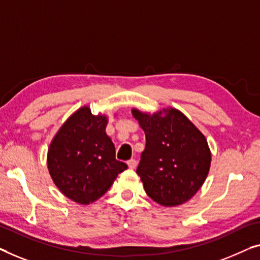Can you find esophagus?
Returning <instances> with one entry per match:
<instances>
[{"instance_id": "1", "label": "esophagus", "mask_w": 260, "mask_h": 260, "mask_svg": "<svg viewBox=\"0 0 260 260\" xmlns=\"http://www.w3.org/2000/svg\"><path fill=\"white\" fill-rule=\"evenodd\" d=\"M127 165H128V167L131 168V169H134L135 167H137V161L134 160V158H131V160L127 162Z\"/></svg>"}]
</instances>
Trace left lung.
<instances>
[{
    "mask_svg": "<svg viewBox=\"0 0 260 260\" xmlns=\"http://www.w3.org/2000/svg\"><path fill=\"white\" fill-rule=\"evenodd\" d=\"M145 132L146 148L137 174L150 199L162 207L188 202L207 179L211 152L207 139L181 111L153 114L132 110Z\"/></svg>",
    "mask_w": 260,
    "mask_h": 260,
    "instance_id": "1",
    "label": "left lung"
}]
</instances>
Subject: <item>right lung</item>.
<instances>
[{
  "label": "right lung",
  "instance_id": "add662e5",
  "mask_svg": "<svg viewBox=\"0 0 260 260\" xmlns=\"http://www.w3.org/2000/svg\"><path fill=\"white\" fill-rule=\"evenodd\" d=\"M105 114L93 115L88 106L77 110L63 123L48 150L50 176L61 193L86 205L105 193L127 165L115 158L106 134Z\"/></svg>",
  "mask_w": 260,
  "mask_h": 260
}]
</instances>
